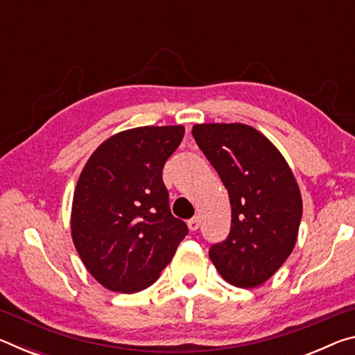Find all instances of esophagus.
I'll return each mask as SVG.
<instances>
[{
    "label": "esophagus",
    "instance_id": "34e87169",
    "mask_svg": "<svg viewBox=\"0 0 355 355\" xmlns=\"http://www.w3.org/2000/svg\"><path fill=\"white\" fill-rule=\"evenodd\" d=\"M188 227H189V230H191V232H196L197 228L200 227V220H199V218H192V219H189V220H188Z\"/></svg>",
    "mask_w": 355,
    "mask_h": 355
}]
</instances>
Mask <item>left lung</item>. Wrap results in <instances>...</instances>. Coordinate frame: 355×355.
<instances>
[{
  "mask_svg": "<svg viewBox=\"0 0 355 355\" xmlns=\"http://www.w3.org/2000/svg\"><path fill=\"white\" fill-rule=\"evenodd\" d=\"M192 136L219 173L232 205L225 241L209 258L222 279L255 288L277 272L297 239L302 197L284 156L260 131L244 123H200Z\"/></svg>",
  "mask_w": 355,
  "mask_h": 355,
  "instance_id": "8db88e82",
  "label": "left lung"
}]
</instances>
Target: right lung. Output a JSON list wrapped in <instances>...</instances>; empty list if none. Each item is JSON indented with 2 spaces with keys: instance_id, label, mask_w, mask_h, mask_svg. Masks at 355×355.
<instances>
[{
  "instance_id": "add662e5",
  "label": "right lung",
  "mask_w": 355,
  "mask_h": 355,
  "mask_svg": "<svg viewBox=\"0 0 355 355\" xmlns=\"http://www.w3.org/2000/svg\"><path fill=\"white\" fill-rule=\"evenodd\" d=\"M184 136L182 125L139 127L111 136L78 178L71 238L92 277L111 291L155 284L188 225L173 218L163 167Z\"/></svg>"
}]
</instances>
